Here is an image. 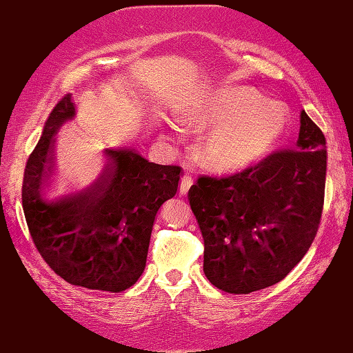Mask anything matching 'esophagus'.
I'll use <instances>...</instances> for the list:
<instances>
[{
	"label": "esophagus",
	"mask_w": 353,
	"mask_h": 353,
	"mask_svg": "<svg viewBox=\"0 0 353 353\" xmlns=\"http://www.w3.org/2000/svg\"><path fill=\"white\" fill-rule=\"evenodd\" d=\"M192 185H193V179H192V176H188V174L182 176V179H181V185H179V193H181L182 196H185V194L188 193V190L192 188Z\"/></svg>",
	"instance_id": "esophagus-1"
}]
</instances>
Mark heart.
I'll return each instance as SVG.
<instances>
[{"label": "heart", "mask_w": 353, "mask_h": 353, "mask_svg": "<svg viewBox=\"0 0 353 353\" xmlns=\"http://www.w3.org/2000/svg\"><path fill=\"white\" fill-rule=\"evenodd\" d=\"M289 114L283 105L247 86H229L207 94L190 111L185 124L196 132L214 128L199 150L203 165L216 172L253 166L276 146Z\"/></svg>", "instance_id": "heart-1"}]
</instances>
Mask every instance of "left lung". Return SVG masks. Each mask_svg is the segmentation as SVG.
Segmentation results:
<instances>
[{
	"instance_id": "1",
	"label": "left lung",
	"mask_w": 353,
	"mask_h": 353,
	"mask_svg": "<svg viewBox=\"0 0 353 353\" xmlns=\"http://www.w3.org/2000/svg\"><path fill=\"white\" fill-rule=\"evenodd\" d=\"M325 137L305 111L295 149L228 176H199L188 201L215 288L250 294L289 275L314 242L325 196Z\"/></svg>"
}]
</instances>
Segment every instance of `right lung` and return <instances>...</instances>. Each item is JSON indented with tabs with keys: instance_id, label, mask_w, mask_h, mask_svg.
<instances>
[{
	"instance_id": "right-lung-1",
	"label": "right lung",
	"mask_w": 353,
	"mask_h": 353,
	"mask_svg": "<svg viewBox=\"0 0 353 353\" xmlns=\"http://www.w3.org/2000/svg\"><path fill=\"white\" fill-rule=\"evenodd\" d=\"M74 114L67 94L50 113L26 161L21 187L26 225L56 275L74 286L121 292L146 267L155 215L176 194L181 168L152 163L132 149H106V166L92 187L52 196L47 181L54 135Z\"/></svg>"
}]
</instances>
